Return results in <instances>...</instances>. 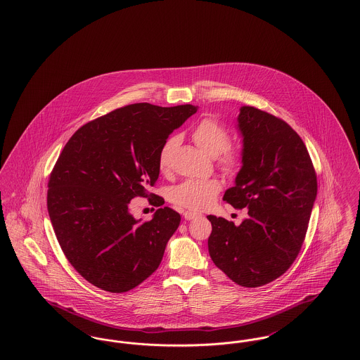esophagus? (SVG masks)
<instances>
[{"instance_id": "1", "label": "esophagus", "mask_w": 360, "mask_h": 360, "mask_svg": "<svg viewBox=\"0 0 360 360\" xmlns=\"http://www.w3.org/2000/svg\"><path fill=\"white\" fill-rule=\"evenodd\" d=\"M201 216H202L201 213H198V212H193V210H186V212L184 213L185 220H188V221L195 220V219H198V217H201Z\"/></svg>"}]
</instances>
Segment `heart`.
Returning <instances> with one entry per match:
<instances>
[{"label": "heart", "mask_w": 360, "mask_h": 360, "mask_svg": "<svg viewBox=\"0 0 360 360\" xmlns=\"http://www.w3.org/2000/svg\"><path fill=\"white\" fill-rule=\"evenodd\" d=\"M193 141L205 153L216 158L219 156L220 165L225 172H235L240 166V153L236 148L226 147L229 143V134L220 122L212 119L200 121L191 131ZM178 139L169 137L159 151V167L167 169L172 151L176 147ZM221 188L217 179H186L169 191L170 201L176 205L201 210L210 205Z\"/></svg>", "instance_id": "b5f03b06"}]
</instances>
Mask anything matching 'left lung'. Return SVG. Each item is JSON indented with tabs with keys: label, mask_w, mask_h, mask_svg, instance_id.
<instances>
[{
	"label": "left lung",
	"mask_w": 360,
	"mask_h": 360,
	"mask_svg": "<svg viewBox=\"0 0 360 360\" xmlns=\"http://www.w3.org/2000/svg\"><path fill=\"white\" fill-rule=\"evenodd\" d=\"M241 167L223 200L248 209L240 225L207 216L213 263L235 283L263 286L298 255L317 197V178L302 139L289 124L254 106H241Z\"/></svg>",
	"instance_id": "left-lung-1"
}]
</instances>
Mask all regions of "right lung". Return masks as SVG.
Returning <instances> with one entry per match:
<instances>
[{
  "mask_svg": "<svg viewBox=\"0 0 360 360\" xmlns=\"http://www.w3.org/2000/svg\"><path fill=\"white\" fill-rule=\"evenodd\" d=\"M198 106L132 103L70 137L49 182L47 207L62 251L91 285L124 292L159 267L181 216L165 206L136 220L129 202L148 197L163 143Z\"/></svg>",
  "mask_w": 360,
  "mask_h": 360,
  "instance_id": "1",
  "label": "right lung"
}]
</instances>
